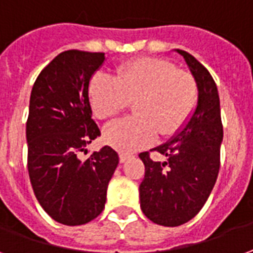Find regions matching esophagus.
Segmentation results:
<instances>
[{
  "label": "esophagus",
  "instance_id": "obj_1",
  "mask_svg": "<svg viewBox=\"0 0 253 253\" xmlns=\"http://www.w3.org/2000/svg\"><path fill=\"white\" fill-rule=\"evenodd\" d=\"M129 158H130V155L123 154V152H121V154H120V163H125Z\"/></svg>",
  "mask_w": 253,
  "mask_h": 253
}]
</instances>
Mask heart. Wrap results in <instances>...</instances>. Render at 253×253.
Instances as JSON below:
<instances>
[{
    "instance_id": "heart-1",
    "label": "heart",
    "mask_w": 253,
    "mask_h": 253,
    "mask_svg": "<svg viewBox=\"0 0 253 253\" xmlns=\"http://www.w3.org/2000/svg\"><path fill=\"white\" fill-rule=\"evenodd\" d=\"M88 99L98 119L119 114L134 101L136 116L106 125L104 140L119 151L152 144L158 130L172 136L187 123L198 101V88L189 73L165 59L143 58L117 68L116 75L95 74Z\"/></svg>"
}]
</instances>
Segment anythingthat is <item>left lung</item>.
Segmentation results:
<instances>
[{"label": "left lung", "mask_w": 253, "mask_h": 253, "mask_svg": "<svg viewBox=\"0 0 253 253\" xmlns=\"http://www.w3.org/2000/svg\"><path fill=\"white\" fill-rule=\"evenodd\" d=\"M183 56L198 88L194 112L182 128L154 148L167 160L160 163L139 155L145 166L140 185V208L149 220L163 226H179L198 214L214 187L222 143L220 97L210 73L186 51Z\"/></svg>", "instance_id": "8db88e82"}]
</instances>
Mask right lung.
I'll return each mask as SVG.
<instances>
[{
  "mask_svg": "<svg viewBox=\"0 0 253 253\" xmlns=\"http://www.w3.org/2000/svg\"><path fill=\"white\" fill-rule=\"evenodd\" d=\"M105 53L68 49L39 74L27 121L28 172L33 193L51 218L84 225L101 214L119 155L104 147L79 159L99 128L91 119L88 84Z\"/></svg>",
  "mask_w": 253,
  "mask_h": 253,
  "instance_id": "1",
  "label": "right lung"
}]
</instances>
